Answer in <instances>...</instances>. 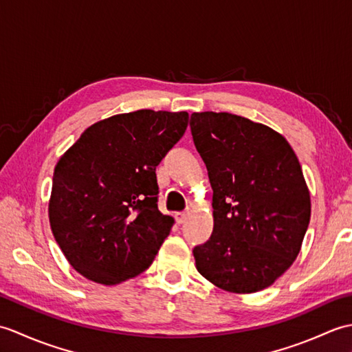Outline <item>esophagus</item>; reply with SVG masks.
<instances>
[{
    "instance_id": "obj_1",
    "label": "esophagus",
    "mask_w": 352,
    "mask_h": 352,
    "mask_svg": "<svg viewBox=\"0 0 352 352\" xmlns=\"http://www.w3.org/2000/svg\"><path fill=\"white\" fill-rule=\"evenodd\" d=\"M175 219L182 226V223H184L186 221H188V213H175Z\"/></svg>"
}]
</instances>
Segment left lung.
I'll use <instances>...</instances> for the list:
<instances>
[{"label":"left lung","instance_id":"left-lung-1","mask_svg":"<svg viewBox=\"0 0 352 352\" xmlns=\"http://www.w3.org/2000/svg\"><path fill=\"white\" fill-rule=\"evenodd\" d=\"M190 130L213 189V233L193 248L198 272L233 294L263 290L294 263L310 222L298 157L280 133L226 111L192 113Z\"/></svg>","mask_w":352,"mask_h":352}]
</instances>
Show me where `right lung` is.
I'll return each mask as SVG.
<instances>
[{
	"label": "right lung",
	"mask_w": 352,
	"mask_h": 352,
	"mask_svg": "<svg viewBox=\"0 0 352 352\" xmlns=\"http://www.w3.org/2000/svg\"><path fill=\"white\" fill-rule=\"evenodd\" d=\"M188 122V111L115 115L86 129L57 162L51 231L87 280L113 286L151 266L174 223L157 207L155 168Z\"/></svg>",
	"instance_id": "add662e5"
}]
</instances>
